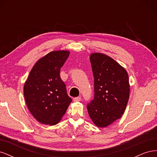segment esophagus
Instances as JSON below:
<instances>
[{"label": "esophagus", "mask_w": 157, "mask_h": 157, "mask_svg": "<svg viewBox=\"0 0 157 157\" xmlns=\"http://www.w3.org/2000/svg\"><path fill=\"white\" fill-rule=\"evenodd\" d=\"M80 100H81V98L80 97H77V98H75L73 99V101L75 102H78V101H80Z\"/></svg>", "instance_id": "esophagus-1"}]
</instances>
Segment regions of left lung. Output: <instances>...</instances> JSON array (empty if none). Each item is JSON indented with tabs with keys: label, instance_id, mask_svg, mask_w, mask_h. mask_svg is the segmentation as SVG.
<instances>
[{
	"label": "left lung",
	"instance_id": "left-lung-1",
	"mask_svg": "<svg viewBox=\"0 0 157 157\" xmlns=\"http://www.w3.org/2000/svg\"><path fill=\"white\" fill-rule=\"evenodd\" d=\"M94 78V99L88 112L97 126L105 128L120 118L129 99L128 75L111 57L93 53L90 57Z\"/></svg>",
	"mask_w": 157,
	"mask_h": 157
}]
</instances>
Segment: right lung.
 Instances as JSON below:
<instances>
[{
  "label": "right lung",
  "mask_w": 157,
  "mask_h": 157,
  "mask_svg": "<svg viewBox=\"0 0 157 157\" xmlns=\"http://www.w3.org/2000/svg\"><path fill=\"white\" fill-rule=\"evenodd\" d=\"M69 56V52L66 50L53 51L46 54L32 68L24 84L27 106L42 124H58L72 101L59 75Z\"/></svg>",
  "instance_id": "add662e5"
}]
</instances>
